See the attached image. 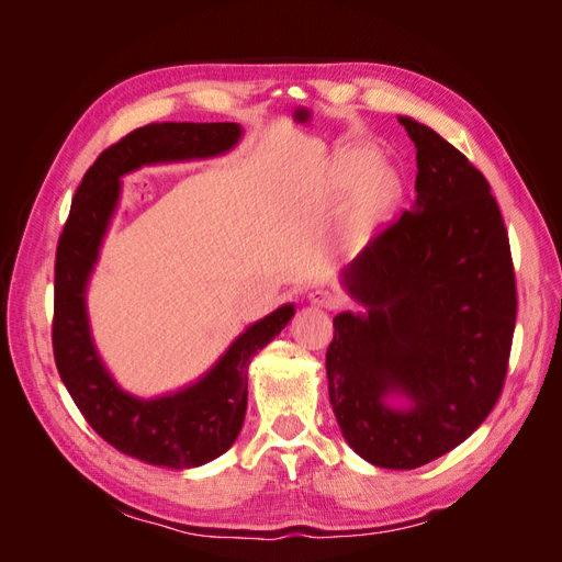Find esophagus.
<instances>
[{
  "label": "esophagus",
  "mask_w": 562,
  "mask_h": 562,
  "mask_svg": "<svg viewBox=\"0 0 562 562\" xmlns=\"http://www.w3.org/2000/svg\"><path fill=\"white\" fill-rule=\"evenodd\" d=\"M312 304H316V307L321 310H337L339 307V297L335 293H328V291H316L310 295Z\"/></svg>",
  "instance_id": "obj_1"
}]
</instances>
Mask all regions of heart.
I'll list each match as a JSON object with an SVG mask.
<instances>
[{
	"instance_id": "1",
	"label": "heart",
	"mask_w": 562,
	"mask_h": 562,
	"mask_svg": "<svg viewBox=\"0 0 562 562\" xmlns=\"http://www.w3.org/2000/svg\"><path fill=\"white\" fill-rule=\"evenodd\" d=\"M333 182L337 190H351L359 184L351 217L356 234H366L375 227L398 196V178L394 171L380 166L378 155L370 149L345 151L333 168Z\"/></svg>"
}]
</instances>
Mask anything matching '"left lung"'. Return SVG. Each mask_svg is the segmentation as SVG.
<instances>
[{
    "label": "left lung",
    "mask_w": 562,
    "mask_h": 562,
    "mask_svg": "<svg viewBox=\"0 0 562 562\" xmlns=\"http://www.w3.org/2000/svg\"><path fill=\"white\" fill-rule=\"evenodd\" d=\"M417 147V199L345 271L366 314L333 321L328 394L347 443L382 469H417L495 407L516 328V274L490 182L440 135L398 116ZM403 393L411 408L385 405Z\"/></svg>",
    "instance_id": "left-lung-1"
}]
</instances>
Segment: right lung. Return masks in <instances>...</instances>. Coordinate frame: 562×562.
<instances>
[{"label": "right lung", "mask_w": 562, "mask_h": 562, "mask_svg": "<svg viewBox=\"0 0 562 562\" xmlns=\"http://www.w3.org/2000/svg\"><path fill=\"white\" fill-rule=\"evenodd\" d=\"M239 138L241 126L232 122H166L131 131L81 178L58 239L50 339L60 380L100 438L155 467L192 469L232 448L246 417L248 363L285 328L295 307L283 304L252 323L196 384L171 396L140 401L116 386L93 347L87 283L116 209L119 178L145 164L223 155Z\"/></svg>", "instance_id": "1"}]
</instances>
